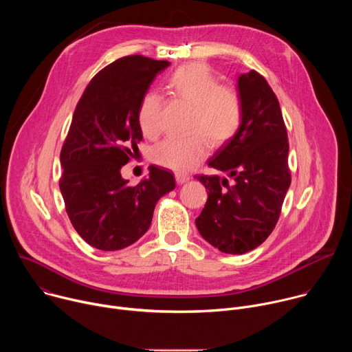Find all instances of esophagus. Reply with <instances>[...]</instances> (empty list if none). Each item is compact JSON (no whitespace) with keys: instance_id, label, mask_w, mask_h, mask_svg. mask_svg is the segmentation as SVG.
I'll return each mask as SVG.
<instances>
[{"instance_id":"obj_1","label":"esophagus","mask_w":352,"mask_h":352,"mask_svg":"<svg viewBox=\"0 0 352 352\" xmlns=\"http://www.w3.org/2000/svg\"><path fill=\"white\" fill-rule=\"evenodd\" d=\"M175 179H177L178 184H185V182L189 181V175H186L184 173H177L175 174Z\"/></svg>"}]
</instances>
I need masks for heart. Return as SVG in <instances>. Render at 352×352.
<instances>
[{
  "label": "heart",
  "mask_w": 352,
  "mask_h": 352,
  "mask_svg": "<svg viewBox=\"0 0 352 352\" xmlns=\"http://www.w3.org/2000/svg\"><path fill=\"white\" fill-rule=\"evenodd\" d=\"M168 93L192 107L190 135L167 138L152 148V162L177 173L190 170L209 153V141L214 146L230 142L241 128L243 117L242 98L236 89L220 85L216 74L205 64L190 63L175 69L167 79ZM162 98L146 93L138 107V124L147 138L162 131Z\"/></svg>",
  "instance_id": "heart-1"
}]
</instances>
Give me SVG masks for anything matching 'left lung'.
I'll list each match as a JSON object with an SVG mask.
<instances>
[{"mask_svg":"<svg viewBox=\"0 0 352 352\" xmlns=\"http://www.w3.org/2000/svg\"><path fill=\"white\" fill-rule=\"evenodd\" d=\"M243 117L236 135L209 159L208 166L228 174L196 175L208 189V202L195 220L210 245L242 255L274 230L291 184L288 138L278 100L256 71L238 76Z\"/></svg>","mask_w":352,"mask_h":352,"instance_id":"left-lung-1","label":"left lung"}]
</instances>
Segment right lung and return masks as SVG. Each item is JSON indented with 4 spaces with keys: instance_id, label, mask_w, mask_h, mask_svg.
<instances>
[{
    "instance_id": "obj_1",
    "label": "right lung",
    "mask_w": 352,
    "mask_h": 352,
    "mask_svg": "<svg viewBox=\"0 0 352 352\" xmlns=\"http://www.w3.org/2000/svg\"><path fill=\"white\" fill-rule=\"evenodd\" d=\"M168 65L142 56L122 57L89 82L75 109L60 155V189L74 228L100 250L136 242L152 224L159 199L175 188L173 173L156 166L136 186L121 175L143 138L140 100Z\"/></svg>"
}]
</instances>
